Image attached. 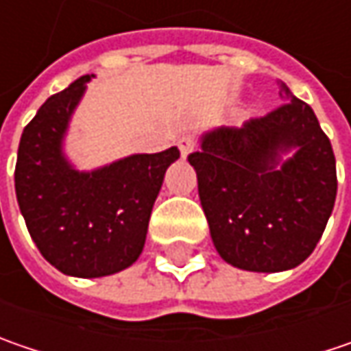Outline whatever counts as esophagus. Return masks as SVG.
<instances>
[{
    "label": "esophagus",
    "instance_id": "esophagus-1",
    "mask_svg": "<svg viewBox=\"0 0 351 351\" xmlns=\"http://www.w3.org/2000/svg\"><path fill=\"white\" fill-rule=\"evenodd\" d=\"M195 136L193 134H182L180 138H178V149H180V155L186 156L189 153H193L195 151Z\"/></svg>",
    "mask_w": 351,
    "mask_h": 351
}]
</instances>
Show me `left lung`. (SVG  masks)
Wrapping results in <instances>:
<instances>
[{"label": "left lung", "mask_w": 351, "mask_h": 351, "mask_svg": "<svg viewBox=\"0 0 351 351\" xmlns=\"http://www.w3.org/2000/svg\"><path fill=\"white\" fill-rule=\"evenodd\" d=\"M278 109L202 136L189 155L218 254L250 272L302 264L324 234L338 176L332 143L310 105L286 87ZM297 153L279 165V153Z\"/></svg>", "instance_id": "8db88e82"}]
</instances>
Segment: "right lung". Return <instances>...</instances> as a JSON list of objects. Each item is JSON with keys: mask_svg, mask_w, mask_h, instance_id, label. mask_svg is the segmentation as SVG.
Wrapping results in <instances>:
<instances>
[{"mask_svg": "<svg viewBox=\"0 0 351 351\" xmlns=\"http://www.w3.org/2000/svg\"><path fill=\"white\" fill-rule=\"evenodd\" d=\"M91 75L51 95L23 129L15 195L27 230L59 272L99 278L141 256L162 178L180 156L176 147L133 155L93 173H79L61 153L73 109Z\"/></svg>", "mask_w": 351, "mask_h": 351, "instance_id": "obj_1", "label": "right lung"}]
</instances>
